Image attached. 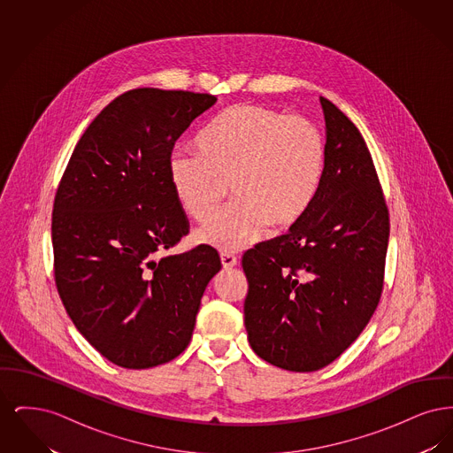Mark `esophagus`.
Masks as SVG:
<instances>
[{"instance_id":"1","label":"esophagus","mask_w":453,"mask_h":453,"mask_svg":"<svg viewBox=\"0 0 453 453\" xmlns=\"http://www.w3.org/2000/svg\"><path fill=\"white\" fill-rule=\"evenodd\" d=\"M220 263H222V266L226 268V270H229V268H234L237 265V258L234 255H231V253H220Z\"/></svg>"}]
</instances>
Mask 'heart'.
Segmentation results:
<instances>
[{
	"instance_id": "1",
	"label": "heart",
	"mask_w": 453,
	"mask_h": 453,
	"mask_svg": "<svg viewBox=\"0 0 453 453\" xmlns=\"http://www.w3.org/2000/svg\"><path fill=\"white\" fill-rule=\"evenodd\" d=\"M196 146L200 154L173 152L170 183L183 211L198 222L216 216L229 183L234 202L196 233L198 241L224 251L250 246L268 224H296L321 183L323 135L303 117L236 105L200 134Z\"/></svg>"
}]
</instances>
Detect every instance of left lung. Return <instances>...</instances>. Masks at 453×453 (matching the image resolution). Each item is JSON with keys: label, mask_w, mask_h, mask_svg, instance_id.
Here are the masks:
<instances>
[{"label": "left lung", "mask_w": 453, "mask_h": 453, "mask_svg": "<svg viewBox=\"0 0 453 453\" xmlns=\"http://www.w3.org/2000/svg\"><path fill=\"white\" fill-rule=\"evenodd\" d=\"M319 188L287 234L242 257L244 326L272 365L314 372L334 362L365 329L380 301L388 211L360 130L326 98Z\"/></svg>", "instance_id": "8db88e82"}]
</instances>
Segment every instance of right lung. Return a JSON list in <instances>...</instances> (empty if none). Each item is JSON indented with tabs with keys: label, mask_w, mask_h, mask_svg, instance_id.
I'll use <instances>...</instances> for the list:
<instances>
[{
	"label": "right lung",
	"mask_w": 453,
	"mask_h": 453,
	"mask_svg": "<svg viewBox=\"0 0 453 453\" xmlns=\"http://www.w3.org/2000/svg\"><path fill=\"white\" fill-rule=\"evenodd\" d=\"M216 102L181 89L126 91L85 130L58 187L56 287L76 329L115 365L151 368L183 353L222 266L207 244L159 258L190 227L168 174L174 142Z\"/></svg>",
	"instance_id": "right-lung-1"
}]
</instances>
